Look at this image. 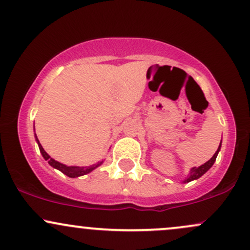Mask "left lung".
Here are the masks:
<instances>
[{
    "instance_id": "obj_1",
    "label": "left lung",
    "mask_w": 250,
    "mask_h": 250,
    "mask_svg": "<svg viewBox=\"0 0 250 250\" xmlns=\"http://www.w3.org/2000/svg\"><path fill=\"white\" fill-rule=\"evenodd\" d=\"M220 149H221V143H220L219 148H217L216 153H215V154L213 155V157H211V159L209 160V161L206 162L205 165L200 166V167H194V168H191V169H190V173L188 174L187 179H186L185 181H183V182H185V183H187V182H190V181L197 180V179H199V177L202 176L203 174H206V173H207V171L209 170V169L211 168V166L214 165V162H215V160H216V157H217V154H219Z\"/></svg>"
}]
</instances>
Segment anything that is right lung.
I'll return each instance as SVG.
<instances>
[{
    "label": "right lung",
    "instance_id": "1",
    "mask_svg": "<svg viewBox=\"0 0 250 250\" xmlns=\"http://www.w3.org/2000/svg\"><path fill=\"white\" fill-rule=\"evenodd\" d=\"M35 137H36V135H35ZM36 141H37V143H39L40 151H41L42 156L44 157L45 161H48V163H49L51 167L57 169V170L62 171L63 174L67 175V176H69V177H79V176H82V175H85V174L90 173V171H93L94 169L97 168V167H99V166L102 165V162L96 163V165L90 166V167H75V166H70V167H69V166L62 165V163L57 162V161H55V160H54V159H51L49 155L45 153V150H44V149H43V147L41 146V143L39 142V139H37V137H36Z\"/></svg>",
    "mask_w": 250,
    "mask_h": 250
}]
</instances>
